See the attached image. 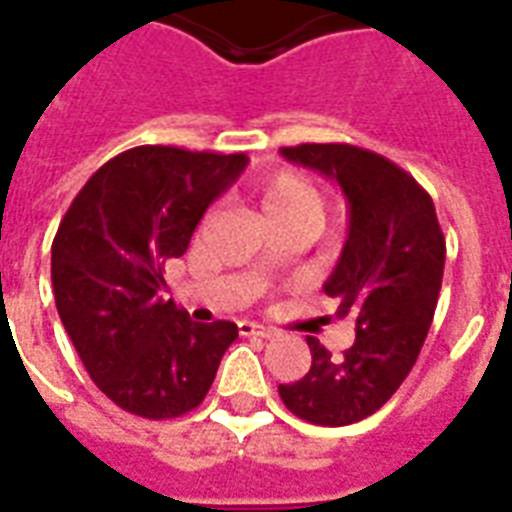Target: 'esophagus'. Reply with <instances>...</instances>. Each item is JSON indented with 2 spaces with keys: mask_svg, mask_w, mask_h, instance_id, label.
I'll return each mask as SVG.
<instances>
[{
  "mask_svg": "<svg viewBox=\"0 0 512 512\" xmlns=\"http://www.w3.org/2000/svg\"><path fill=\"white\" fill-rule=\"evenodd\" d=\"M238 331H241V336H263V339H271V336H274V331H271V328H266V325L249 323V320L238 323Z\"/></svg>",
  "mask_w": 512,
  "mask_h": 512,
  "instance_id": "34e87169",
  "label": "esophagus"
}]
</instances>
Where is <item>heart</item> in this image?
Here are the masks:
<instances>
[{
	"label": "heart",
	"instance_id": "heart-1",
	"mask_svg": "<svg viewBox=\"0 0 512 512\" xmlns=\"http://www.w3.org/2000/svg\"><path fill=\"white\" fill-rule=\"evenodd\" d=\"M260 208L266 211L271 225H287V222H306L314 225L320 217V195L314 187L295 173H274L257 187Z\"/></svg>",
	"mask_w": 512,
	"mask_h": 512
}]
</instances>
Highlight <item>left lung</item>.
<instances>
[{
    "label": "left lung",
    "mask_w": 512,
    "mask_h": 512,
    "mask_svg": "<svg viewBox=\"0 0 512 512\" xmlns=\"http://www.w3.org/2000/svg\"><path fill=\"white\" fill-rule=\"evenodd\" d=\"M282 157L323 173L347 198V241L323 285L352 320L355 342L331 355L306 336L312 366L279 385L285 407L317 426H350L380 410L418 361L434 320L445 236L434 200L407 170L350 143H301Z\"/></svg>",
    "instance_id": "obj_1"
}]
</instances>
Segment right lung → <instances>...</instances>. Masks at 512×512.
Segmentation results:
<instances>
[{
	"label": "right lung",
	"mask_w": 512,
	"mask_h": 512,
	"mask_svg": "<svg viewBox=\"0 0 512 512\" xmlns=\"http://www.w3.org/2000/svg\"><path fill=\"white\" fill-rule=\"evenodd\" d=\"M246 154L135 146L83 184L51 246L56 312L113 404L149 420L206 399L236 323H192L165 298V263L187 252Z\"/></svg>",
	"instance_id": "add662e5"
}]
</instances>
